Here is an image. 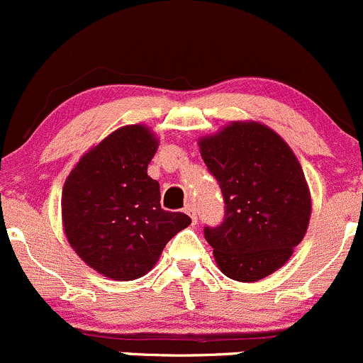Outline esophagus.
<instances>
[{
	"instance_id": "obj_1",
	"label": "esophagus",
	"mask_w": 363,
	"mask_h": 363,
	"mask_svg": "<svg viewBox=\"0 0 363 363\" xmlns=\"http://www.w3.org/2000/svg\"><path fill=\"white\" fill-rule=\"evenodd\" d=\"M183 211H185V213H186V215H189V216H190V218H192V222H194V223H196V222H197L196 208H194V204H192V203H189V204H186V206H185V209H183Z\"/></svg>"
}]
</instances>
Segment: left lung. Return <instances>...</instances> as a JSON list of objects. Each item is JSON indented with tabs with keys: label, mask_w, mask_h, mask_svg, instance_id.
I'll list each match as a JSON object with an SVG mask.
<instances>
[{
	"label": "left lung",
	"mask_w": 363,
	"mask_h": 363,
	"mask_svg": "<svg viewBox=\"0 0 363 363\" xmlns=\"http://www.w3.org/2000/svg\"><path fill=\"white\" fill-rule=\"evenodd\" d=\"M209 173L222 189L225 216L204 227L220 271L259 281L283 267L302 241L311 194L292 148L259 122H230L199 140Z\"/></svg>",
	"instance_id": "obj_1"
}]
</instances>
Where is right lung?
Returning <instances> with one entry per match:
<instances>
[{
	"label": "right lung",
	"instance_id": "right-lung-1",
	"mask_svg": "<svg viewBox=\"0 0 363 363\" xmlns=\"http://www.w3.org/2000/svg\"><path fill=\"white\" fill-rule=\"evenodd\" d=\"M159 141L147 125H124L87 152L62 186V227L71 248L106 278L147 274L171 238L190 225L160 208L147 169Z\"/></svg>",
	"mask_w": 363,
	"mask_h": 363
}]
</instances>
